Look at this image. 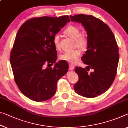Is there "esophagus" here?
<instances>
[{"mask_svg": "<svg viewBox=\"0 0 128 128\" xmlns=\"http://www.w3.org/2000/svg\"><path fill=\"white\" fill-rule=\"evenodd\" d=\"M69 68L70 70H73L74 69V67L72 64H69V68Z\"/></svg>", "mask_w": 128, "mask_h": 128, "instance_id": "1", "label": "esophagus"}]
</instances>
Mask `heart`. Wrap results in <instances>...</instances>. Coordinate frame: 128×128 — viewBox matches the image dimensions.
<instances>
[{
  "label": "heart",
  "instance_id": "b5f03b06",
  "mask_svg": "<svg viewBox=\"0 0 128 128\" xmlns=\"http://www.w3.org/2000/svg\"><path fill=\"white\" fill-rule=\"evenodd\" d=\"M64 33L74 40V46L80 49H84L88 44L87 39L80 35V31L77 27L70 26L67 28ZM53 44L56 48H60V36L58 34L55 35L52 38ZM80 52L79 50H74L70 52H66L60 56V59L70 64H75L79 60Z\"/></svg>",
  "mask_w": 128,
  "mask_h": 128
}]
</instances>
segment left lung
I'll list each match as a JSON object with an SVG mask.
<instances>
[{
	"mask_svg": "<svg viewBox=\"0 0 128 128\" xmlns=\"http://www.w3.org/2000/svg\"><path fill=\"white\" fill-rule=\"evenodd\" d=\"M72 22L81 23L88 35V50L81 60L94 72L88 74L85 68L76 67L79 76L74 89L84 97L94 98L105 93L114 80L119 60L118 48L108 26L92 15H70Z\"/></svg>",
	"mask_w": 128,
	"mask_h": 128,
	"instance_id": "left-lung-1",
	"label": "left lung"
}]
</instances>
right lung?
Listing matches in <instances>:
<instances>
[{"instance_id":"add662e5","label":"right lung","mask_w":128,"mask_h":128,"mask_svg":"<svg viewBox=\"0 0 128 128\" xmlns=\"http://www.w3.org/2000/svg\"><path fill=\"white\" fill-rule=\"evenodd\" d=\"M69 22L68 15L35 18L25 22L18 31L10 64L18 87L32 101L52 97L58 80L68 72V62H56L57 52L52 38ZM45 63H54V67L44 69Z\"/></svg>"}]
</instances>
